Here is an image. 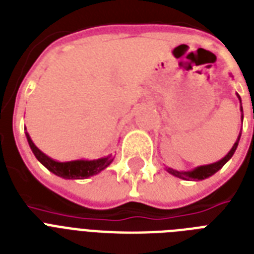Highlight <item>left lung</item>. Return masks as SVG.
<instances>
[{
  "label": "left lung",
  "mask_w": 254,
  "mask_h": 254,
  "mask_svg": "<svg viewBox=\"0 0 254 254\" xmlns=\"http://www.w3.org/2000/svg\"><path fill=\"white\" fill-rule=\"evenodd\" d=\"M237 98L240 101V111H241V122H243V118H244V114H243V106H241V98L240 95L237 94ZM240 137H241V132L239 133V136H237L236 141L233 144V147L231 148V151L227 153L222 160H219L216 162H212V164H208V165H200V166H196L192 170H188V172H178L176 169H172V168H168L166 166V172H169L170 174H173L174 177H178L181 178V180H206V178L211 177L212 174H215L218 170H220L224 166L228 160H231V157L233 156L235 151H236L237 145H239V141H240Z\"/></svg>",
  "instance_id": "1"
}]
</instances>
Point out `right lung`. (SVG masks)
Instances as JSON below:
<instances>
[{
  "mask_svg": "<svg viewBox=\"0 0 254 254\" xmlns=\"http://www.w3.org/2000/svg\"><path fill=\"white\" fill-rule=\"evenodd\" d=\"M26 137H27L28 145L31 148L32 153L35 155L38 161L43 164L47 169L56 174L58 177L65 178V180H84V178L92 177L106 169L107 166L110 165L114 156L109 155L105 157L97 160H72V161H56V160L51 159L50 156L40 151L39 148L36 147L34 141L31 140L28 132L26 131Z\"/></svg>",
  "mask_w": 254,
  "mask_h": 254,
  "instance_id": "right-lung-1",
  "label": "right lung"
}]
</instances>
